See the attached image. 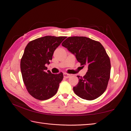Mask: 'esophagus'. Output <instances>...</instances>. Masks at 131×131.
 Here are the masks:
<instances>
[{
	"label": "esophagus",
	"instance_id": "34e87169",
	"mask_svg": "<svg viewBox=\"0 0 131 131\" xmlns=\"http://www.w3.org/2000/svg\"><path fill=\"white\" fill-rule=\"evenodd\" d=\"M63 76H64V78H69L71 76V75H70V74L64 73H63Z\"/></svg>",
	"mask_w": 131,
	"mask_h": 131
}]
</instances>
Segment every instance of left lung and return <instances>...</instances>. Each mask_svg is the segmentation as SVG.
Returning a JSON list of instances; mask_svg holds the SVG:
<instances>
[{
	"instance_id": "1",
	"label": "left lung",
	"mask_w": 131,
	"mask_h": 131,
	"mask_svg": "<svg viewBox=\"0 0 131 131\" xmlns=\"http://www.w3.org/2000/svg\"><path fill=\"white\" fill-rule=\"evenodd\" d=\"M75 57L81 66L88 70L83 77L78 76L79 82L73 88L77 96L92 101L97 98L106 89L110 79V58L104 47L97 41L85 37H71L62 43Z\"/></svg>"
}]
</instances>
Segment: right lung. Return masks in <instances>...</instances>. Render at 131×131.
Masks as SVG:
<instances>
[{
    "instance_id": "right-lung-1",
    "label": "right lung",
    "mask_w": 131,
    "mask_h": 131,
    "mask_svg": "<svg viewBox=\"0 0 131 131\" xmlns=\"http://www.w3.org/2000/svg\"><path fill=\"white\" fill-rule=\"evenodd\" d=\"M66 37L45 36L30 41L26 46L21 59L23 82L28 93L35 99L44 101L57 93L62 73L54 74L47 69L54 50Z\"/></svg>"
}]
</instances>
